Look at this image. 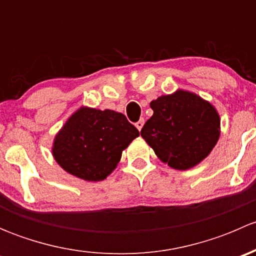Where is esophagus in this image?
<instances>
[{
  "instance_id": "esophagus-1",
  "label": "esophagus",
  "mask_w": 256,
  "mask_h": 256,
  "mask_svg": "<svg viewBox=\"0 0 256 256\" xmlns=\"http://www.w3.org/2000/svg\"><path fill=\"white\" fill-rule=\"evenodd\" d=\"M144 124V118H140V120H138V122H136V124H135V126H136V128H138V131H141V128H142Z\"/></svg>"
}]
</instances>
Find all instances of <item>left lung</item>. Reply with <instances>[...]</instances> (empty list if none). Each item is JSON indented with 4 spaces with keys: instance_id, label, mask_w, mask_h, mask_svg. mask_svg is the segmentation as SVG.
Wrapping results in <instances>:
<instances>
[{
    "instance_id": "8db88e82",
    "label": "left lung",
    "mask_w": 256,
    "mask_h": 256,
    "mask_svg": "<svg viewBox=\"0 0 256 256\" xmlns=\"http://www.w3.org/2000/svg\"><path fill=\"white\" fill-rule=\"evenodd\" d=\"M154 115L141 136L164 164L180 171L197 166L220 136L216 108L192 92L178 89L150 102Z\"/></svg>"
}]
</instances>
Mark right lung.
I'll return each mask as SVG.
<instances>
[{"label":"right lung","instance_id":"1","mask_svg":"<svg viewBox=\"0 0 256 256\" xmlns=\"http://www.w3.org/2000/svg\"><path fill=\"white\" fill-rule=\"evenodd\" d=\"M138 135L124 114L82 106L58 131L52 154L66 172L98 182L116 168L124 150Z\"/></svg>","mask_w":256,"mask_h":256}]
</instances>
